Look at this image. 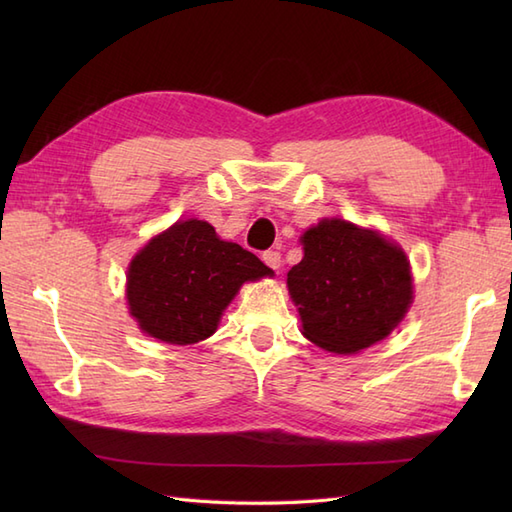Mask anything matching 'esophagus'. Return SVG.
Here are the masks:
<instances>
[{
	"instance_id": "esophagus-1",
	"label": "esophagus",
	"mask_w": 512,
	"mask_h": 512,
	"mask_svg": "<svg viewBox=\"0 0 512 512\" xmlns=\"http://www.w3.org/2000/svg\"><path fill=\"white\" fill-rule=\"evenodd\" d=\"M262 259H264V264H266L268 268H273V270H279V268H281V255H279V250H266V253L262 255Z\"/></svg>"
}]
</instances>
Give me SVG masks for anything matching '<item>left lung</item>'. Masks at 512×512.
Listing matches in <instances>:
<instances>
[{"mask_svg":"<svg viewBox=\"0 0 512 512\" xmlns=\"http://www.w3.org/2000/svg\"><path fill=\"white\" fill-rule=\"evenodd\" d=\"M303 259L288 290L303 336L334 354H356L383 341L413 301L409 259L378 231L321 220L301 237Z\"/></svg>","mask_w":512,"mask_h":512,"instance_id":"obj_1","label":"left lung"}]
</instances>
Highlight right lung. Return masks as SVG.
Masks as SVG:
<instances>
[{
    "instance_id": "right-lung-1",
    "label": "right lung",
    "mask_w": 512,
    "mask_h": 512,
    "mask_svg": "<svg viewBox=\"0 0 512 512\" xmlns=\"http://www.w3.org/2000/svg\"><path fill=\"white\" fill-rule=\"evenodd\" d=\"M262 259L217 237L202 220H182L138 250L127 268V306L138 328L171 345H193L217 330L246 281L270 277Z\"/></svg>"
}]
</instances>
